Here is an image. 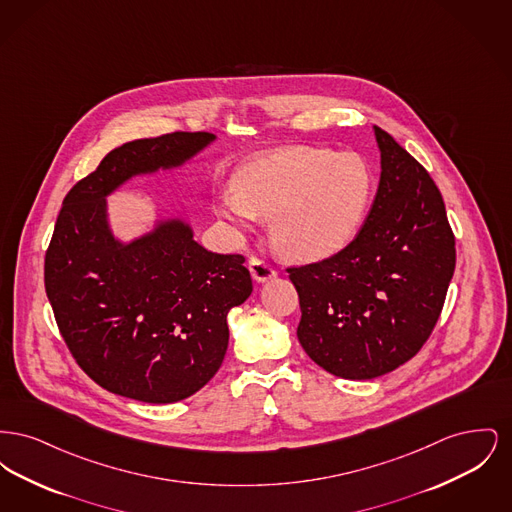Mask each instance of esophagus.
<instances>
[{
  "instance_id": "esophagus-1",
  "label": "esophagus",
  "mask_w": 512,
  "mask_h": 512,
  "mask_svg": "<svg viewBox=\"0 0 512 512\" xmlns=\"http://www.w3.org/2000/svg\"><path fill=\"white\" fill-rule=\"evenodd\" d=\"M249 272H251L253 280L259 282V284L268 282V280H272V278L276 276L274 267L268 265L267 261H261V259H251V261H249Z\"/></svg>"
}]
</instances>
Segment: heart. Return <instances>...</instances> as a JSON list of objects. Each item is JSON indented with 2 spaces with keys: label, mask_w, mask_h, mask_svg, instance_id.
<instances>
[{
  "label": "heart",
  "mask_w": 512,
  "mask_h": 512,
  "mask_svg": "<svg viewBox=\"0 0 512 512\" xmlns=\"http://www.w3.org/2000/svg\"><path fill=\"white\" fill-rule=\"evenodd\" d=\"M372 172L357 153L286 147L247 161L236 188H224L215 211L236 232L270 219V238L286 257L320 261L349 244L372 199Z\"/></svg>",
  "instance_id": "obj_1"
}]
</instances>
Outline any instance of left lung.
Returning a JSON list of instances; mask_svg holds the SVG:
<instances>
[{
  "label": "left lung",
  "mask_w": 512,
  "mask_h": 512,
  "mask_svg": "<svg viewBox=\"0 0 512 512\" xmlns=\"http://www.w3.org/2000/svg\"><path fill=\"white\" fill-rule=\"evenodd\" d=\"M372 128L382 172L361 232L320 263L288 268L301 347L345 380L378 378L413 359L455 272V236L438 186L388 132Z\"/></svg>",
  "instance_id": "1"
}]
</instances>
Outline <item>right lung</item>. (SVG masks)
<instances>
[{"instance_id": "right-lung-1", "label": "right lung", "mask_w": 512, "mask_h": 512, "mask_svg": "<svg viewBox=\"0 0 512 512\" xmlns=\"http://www.w3.org/2000/svg\"><path fill=\"white\" fill-rule=\"evenodd\" d=\"M217 140L174 132L128 142L74 184L46 253V293L76 363L101 388L165 405L201 390L228 347L226 317L253 292L242 255L194 240L184 217L122 242L107 197L138 176L186 165Z\"/></svg>"}]
</instances>
